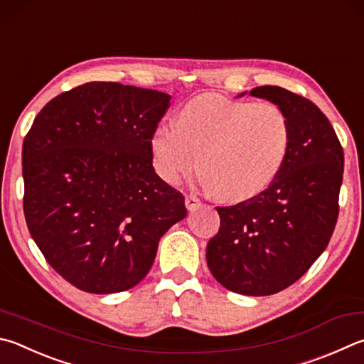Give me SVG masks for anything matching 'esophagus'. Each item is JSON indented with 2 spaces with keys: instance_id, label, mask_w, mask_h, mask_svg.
<instances>
[{
  "instance_id": "34e87169",
  "label": "esophagus",
  "mask_w": 364,
  "mask_h": 364,
  "mask_svg": "<svg viewBox=\"0 0 364 364\" xmlns=\"http://www.w3.org/2000/svg\"><path fill=\"white\" fill-rule=\"evenodd\" d=\"M184 203H186V208L189 211H194V210L202 207L200 199H199V197H196V196H186V199H184Z\"/></svg>"
}]
</instances>
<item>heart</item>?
<instances>
[{
  "label": "heart",
  "instance_id": "b5f03b06",
  "mask_svg": "<svg viewBox=\"0 0 364 364\" xmlns=\"http://www.w3.org/2000/svg\"><path fill=\"white\" fill-rule=\"evenodd\" d=\"M149 148L164 181L178 183L200 161V186L240 202L280 175L291 149V122L274 103L203 95L184 105L176 122L157 124Z\"/></svg>",
  "mask_w": 364,
  "mask_h": 364
}]
</instances>
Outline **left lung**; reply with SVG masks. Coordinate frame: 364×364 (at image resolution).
I'll list each match as a JSON object with an SVG mask.
<instances>
[{"label": "left lung", "instance_id": "left-lung-1", "mask_svg": "<svg viewBox=\"0 0 364 364\" xmlns=\"http://www.w3.org/2000/svg\"><path fill=\"white\" fill-rule=\"evenodd\" d=\"M250 95L288 114L291 149L264 193L216 207L221 226L207 245V264L229 291L269 296L299 280L328 247L339 213L343 151L328 117L307 98L279 85L255 87Z\"/></svg>", "mask_w": 364, "mask_h": 364}]
</instances>
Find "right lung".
Returning <instances> with one entry per match:
<instances>
[{"label": "right lung", "instance_id": "add662e5", "mask_svg": "<svg viewBox=\"0 0 364 364\" xmlns=\"http://www.w3.org/2000/svg\"><path fill=\"white\" fill-rule=\"evenodd\" d=\"M168 105L159 90L87 82L52 98L25 136L26 226L55 272L85 293L138 285L161 237L188 213L151 157Z\"/></svg>", "mask_w": 364, "mask_h": 364}]
</instances>
